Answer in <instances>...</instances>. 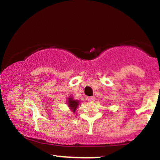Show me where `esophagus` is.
Segmentation results:
<instances>
[{
	"label": "esophagus",
	"instance_id": "esophagus-1",
	"mask_svg": "<svg viewBox=\"0 0 160 160\" xmlns=\"http://www.w3.org/2000/svg\"><path fill=\"white\" fill-rule=\"evenodd\" d=\"M86 99L87 101H88V102H94L96 98H95L94 96H88V97L86 98Z\"/></svg>",
	"mask_w": 160,
	"mask_h": 160
}]
</instances>
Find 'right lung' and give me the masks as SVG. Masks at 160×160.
Wrapping results in <instances>:
<instances>
[{
  "label": "right lung",
  "mask_w": 160,
  "mask_h": 160,
  "mask_svg": "<svg viewBox=\"0 0 160 160\" xmlns=\"http://www.w3.org/2000/svg\"><path fill=\"white\" fill-rule=\"evenodd\" d=\"M79 103H80L79 100L75 99L72 96H69L68 99V101H67L68 107H69L71 111L73 112V113H75V112H76L77 108H78Z\"/></svg>",
  "instance_id": "obj_1"
}]
</instances>
